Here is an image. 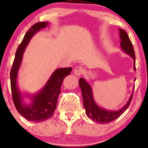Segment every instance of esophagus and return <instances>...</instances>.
Masks as SVG:
<instances>
[{
  "label": "esophagus",
  "mask_w": 148,
  "mask_h": 148,
  "mask_svg": "<svg viewBox=\"0 0 148 148\" xmlns=\"http://www.w3.org/2000/svg\"><path fill=\"white\" fill-rule=\"evenodd\" d=\"M84 69H83V67H79H79H75V69H74V73L76 76H81L83 73H84Z\"/></svg>",
  "instance_id": "34e87169"
}]
</instances>
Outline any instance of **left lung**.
I'll use <instances>...</instances> for the list:
<instances>
[{
	"instance_id": "left-lung-1",
	"label": "left lung",
	"mask_w": 148,
	"mask_h": 148,
	"mask_svg": "<svg viewBox=\"0 0 148 148\" xmlns=\"http://www.w3.org/2000/svg\"><path fill=\"white\" fill-rule=\"evenodd\" d=\"M119 33H120V38L121 40L120 47L124 52L130 55L133 58L134 69L136 71L135 53H134L132 42L130 41L128 35L125 30L121 28H119ZM136 79H134V81ZM79 84L80 88L81 90V92H82L84 106L86 110V115L88 118L92 120L93 121L100 124L108 123L120 117L130 106L131 101L132 99V97H133V93H132L131 95L130 99L123 108L118 111H111V110H108L102 108V107H100L97 104L94 97H93L92 89L90 85L88 84L87 81L84 78H81L79 79Z\"/></svg>"
}]
</instances>
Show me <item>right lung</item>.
Masks as SVG:
<instances>
[{
	"label": "right lung",
	"mask_w": 148,
	"mask_h": 148,
	"mask_svg": "<svg viewBox=\"0 0 148 148\" xmlns=\"http://www.w3.org/2000/svg\"><path fill=\"white\" fill-rule=\"evenodd\" d=\"M48 24L47 21L38 22L27 31L16 50L12 68L10 71L12 95L14 106L23 118L34 123L45 121L52 116L56 108L58 97L61 92L60 88L63 80L70 74L72 70V67L56 69L45 86L36 94H25L24 95L20 90L17 84V76L25 49L33 35L42 28H46ZM25 97H29L32 103L27 105L23 100Z\"/></svg>",
	"instance_id": "add662e5"
}]
</instances>
